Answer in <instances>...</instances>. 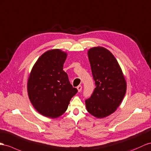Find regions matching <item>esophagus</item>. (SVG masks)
<instances>
[{
	"instance_id": "esophagus-1",
	"label": "esophagus",
	"mask_w": 151,
	"mask_h": 151,
	"mask_svg": "<svg viewBox=\"0 0 151 151\" xmlns=\"http://www.w3.org/2000/svg\"><path fill=\"white\" fill-rule=\"evenodd\" d=\"M77 89H78V92H81V91H82V87L81 86H78V87H77Z\"/></svg>"
}]
</instances>
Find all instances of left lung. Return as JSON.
Segmentation results:
<instances>
[{
    "instance_id": "obj_1",
    "label": "left lung",
    "mask_w": 151,
    "mask_h": 151,
    "mask_svg": "<svg viewBox=\"0 0 151 151\" xmlns=\"http://www.w3.org/2000/svg\"><path fill=\"white\" fill-rule=\"evenodd\" d=\"M87 54L96 88L86 100V109L94 117L104 118L121 105L126 92V82L117 60L109 50L93 47Z\"/></svg>"
}]
</instances>
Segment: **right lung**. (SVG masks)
I'll return each instance as SVG.
<instances>
[{
	"mask_svg": "<svg viewBox=\"0 0 151 151\" xmlns=\"http://www.w3.org/2000/svg\"><path fill=\"white\" fill-rule=\"evenodd\" d=\"M67 53L50 50L37 59L30 72L27 92L32 105L45 117L57 118L66 111L78 90L73 87L63 65Z\"/></svg>",
	"mask_w": 151,
	"mask_h": 151,
	"instance_id": "1",
	"label": "right lung"
}]
</instances>
